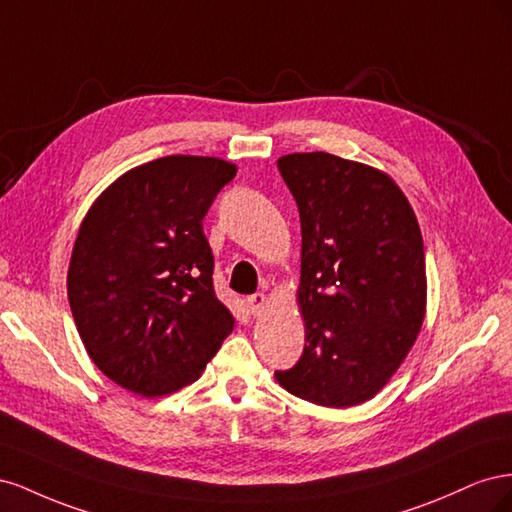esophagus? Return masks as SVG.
Returning a JSON list of instances; mask_svg holds the SVG:
<instances>
[{
    "label": "esophagus",
    "mask_w": 512,
    "mask_h": 512,
    "mask_svg": "<svg viewBox=\"0 0 512 512\" xmlns=\"http://www.w3.org/2000/svg\"><path fill=\"white\" fill-rule=\"evenodd\" d=\"M247 307H250L252 316H260V314L265 312V309L269 307V299H267V294L256 292V294H252V297H247Z\"/></svg>",
    "instance_id": "esophagus-1"
}]
</instances>
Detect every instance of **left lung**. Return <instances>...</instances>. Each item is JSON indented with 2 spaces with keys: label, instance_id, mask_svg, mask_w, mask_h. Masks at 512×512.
Returning <instances> with one entry per match:
<instances>
[{
  "label": "left lung",
  "instance_id": "8db88e82",
  "mask_svg": "<svg viewBox=\"0 0 512 512\" xmlns=\"http://www.w3.org/2000/svg\"><path fill=\"white\" fill-rule=\"evenodd\" d=\"M277 168L301 218L305 348L275 380L316 406H359L393 378L423 327L421 228L406 194L374 166L312 151L288 153Z\"/></svg>",
  "mask_w": 512,
  "mask_h": 512
}]
</instances>
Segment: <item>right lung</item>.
I'll return each instance as SVG.
<instances>
[{"mask_svg":"<svg viewBox=\"0 0 512 512\" xmlns=\"http://www.w3.org/2000/svg\"><path fill=\"white\" fill-rule=\"evenodd\" d=\"M237 166L166 156L115 179L76 235L68 301L104 376L143 397L200 378L235 327L215 297L203 218Z\"/></svg>","mask_w":512,"mask_h":512,"instance_id":"right-lung-1","label":"right lung"}]
</instances>
